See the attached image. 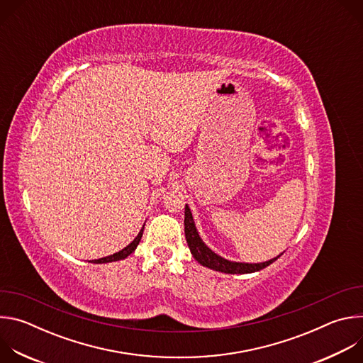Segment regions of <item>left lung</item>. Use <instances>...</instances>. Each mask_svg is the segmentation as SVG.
I'll return each instance as SVG.
<instances>
[{"mask_svg": "<svg viewBox=\"0 0 363 363\" xmlns=\"http://www.w3.org/2000/svg\"><path fill=\"white\" fill-rule=\"evenodd\" d=\"M184 225H185V238L188 242V247L191 250V254L194 255L195 260L206 267L211 269L216 272H221L225 274H248V273H255L260 272L263 269H266L267 266H270L272 263H274L277 258L284 252L279 254L277 257L272 258L269 262H263V263H241V262H231L227 260V258L221 257L220 254H217L216 251H213L208 245H206L202 238L199 237V233L195 227V221L192 217V213L189 210L188 203L185 205V220H184Z\"/></svg>", "mask_w": 363, "mask_h": 363, "instance_id": "left-lung-1", "label": "left lung"}]
</instances>
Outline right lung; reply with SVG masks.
<instances>
[{"instance_id": "obj_1", "label": "right lung", "mask_w": 363, "mask_h": 363, "mask_svg": "<svg viewBox=\"0 0 363 363\" xmlns=\"http://www.w3.org/2000/svg\"><path fill=\"white\" fill-rule=\"evenodd\" d=\"M143 228H145V224H143V227L140 228L139 234L135 237V240H133L130 244H128L125 248H122L121 251H118V252H115V254H111V255H108V257L97 258V260H91L90 263H94V264H105V263H112V262L123 260V258H126L128 255H130V254L136 250V247H138V244H139V241H140V238H142Z\"/></svg>"}]
</instances>
